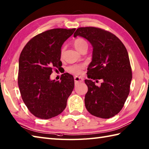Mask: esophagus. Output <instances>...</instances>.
Returning a JSON list of instances; mask_svg holds the SVG:
<instances>
[{
    "label": "esophagus",
    "mask_w": 149,
    "mask_h": 149,
    "mask_svg": "<svg viewBox=\"0 0 149 149\" xmlns=\"http://www.w3.org/2000/svg\"><path fill=\"white\" fill-rule=\"evenodd\" d=\"M74 81L75 83H81V82L83 81V79L81 77H78V76H75L74 77Z\"/></svg>",
    "instance_id": "obj_1"
}]
</instances>
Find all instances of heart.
Returning a JSON list of instances; mask_svg holds the SVG:
<instances>
[{"label":"heart","mask_w":149,"mask_h":149,"mask_svg":"<svg viewBox=\"0 0 149 149\" xmlns=\"http://www.w3.org/2000/svg\"><path fill=\"white\" fill-rule=\"evenodd\" d=\"M74 45L75 48L79 52L81 53H83L84 52H86L88 45L86 40L82 38H78L75 39L74 42ZM63 54H64V48L61 49V57L63 58ZM84 65H73L69 66L66 69L68 72L70 74H74V75H79L82 72H83V69L84 68Z\"/></svg>","instance_id":"obj_1"}]
</instances>
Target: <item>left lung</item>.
Returning a JSON list of instances; mask_svg holds the SVG:
<instances>
[{"label": "left lung", "instance_id": "8db88e82", "mask_svg": "<svg viewBox=\"0 0 149 149\" xmlns=\"http://www.w3.org/2000/svg\"><path fill=\"white\" fill-rule=\"evenodd\" d=\"M74 36L84 38L93 46L88 77L104 81L99 87L91 80H85L88 88L86 108L93 116L111 118L121 111L130 91L132 69L127 49L115 34L99 27H79Z\"/></svg>", "mask_w": 149, "mask_h": 149}]
</instances>
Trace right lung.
<instances>
[{
  "label": "right lung",
  "mask_w": 149,
  "mask_h": 149,
  "mask_svg": "<svg viewBox=\"0 0 149 149\" xmlns=\"http://www.w3.org/2000/svg\"><path fill=\"white\" fill-rule=\"evenodd\" d=\"M75 29H52L37 34L27 42L19 58L18 84L22 99L37 118L49 119L61 113L74 88L72 75L51 81L52 70L62 66L61 46Z\"/></svg>",
  "instance_id": "add662e5"
}]
</instances>
